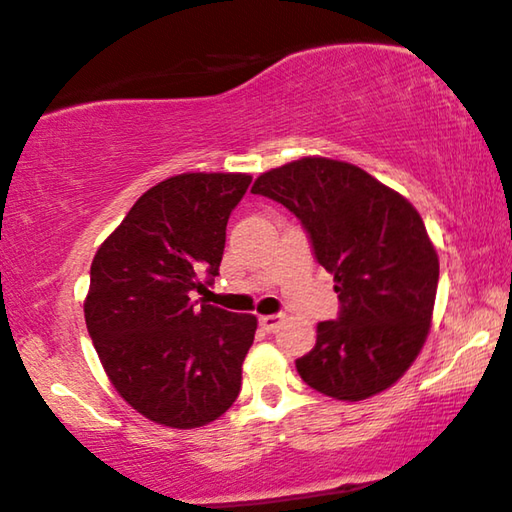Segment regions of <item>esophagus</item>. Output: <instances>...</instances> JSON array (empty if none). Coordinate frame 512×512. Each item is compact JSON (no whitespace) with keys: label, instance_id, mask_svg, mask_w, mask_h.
Here are the masks:
<instances>
[{"label":"esophagus","instance_id":"obj_1","mask_svg":"<svg viewBox=\"0 0 512 512\" xmlns=\"http://www.w3.org/2000/svg\"><path fill=\"white\" fill-rule=\"evenodd\" d=\"M280 322H283V315H262V318H259V327L264 331H276L280 327Z\"/></svg>","mask_w":512,"mask_h":512}]
</instances>
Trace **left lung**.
Listing matches in <instances>:
<instances>
[{
	"label": "left lung",
	"mask_w": 512,
	"mask_h": 512,
	"mask_svg": "<svg viewBox=\"0 0 512 512\" xmlns=\"http://www.w3.org/2000/svg\"><path fill=\"white\" fill-rule=\"evenodd\" d=\"M253 192L297 215L341 301L297 359L301 380L338 401L392 387L422 350L436 301L438 255L420 213L364 169L329 157L266 171Z\"/></svg>",
	"instance_id": "obj_1"
}]
</instances>
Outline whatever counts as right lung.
<instances>
[{"instance_id":"right-lung-1","label":"right lung","mask_w":512,"mask_h":512,"mask_svg":"<svg viewBox=\"0 0 512 512\" xmlns=\"http://www.w3.org/2000/svg\"><path fill=\"white\" fill-rule=\"evenodd\" d=\"M250 181L171 176L141 194L92 259L85 325L97 355L120 397L164 427H204L241 392L257 318L190 294L218 276L227 220Z\"/></svg>"}]
</instances>
